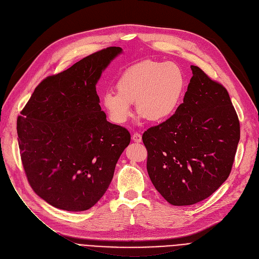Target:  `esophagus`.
Returning <instances> with one entry per match:
<instances>
[{"label":"esophagus","mask_w":259,"mask_h":259,"mask_svg":"<svg viewBox=\"0 0 259 259\" xmlns=\"http://www.w3.org/2000/svg\"><path fill=\"white\" fill-rule=\"evenodd\" d=\"M132 140H133V142H135V143H141V142H142V135H141V133H139V132L133 133Z\"/></svg>","instance_id":"1"}]
</instances>
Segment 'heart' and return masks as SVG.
Segmentation results:
<instances>
[{"mask_svg":"<svg viewBox=\"0 0 259 259\" xmlns=\"http://www.w3.org/2000/svg\"><path fill=\"white\" fill-rule=\"evenodd\" d=\"M187 88L182 68L170 62L144 60L130 66L116 83L117 91L103 95L110 118L122 125L133 114V103L144 117L155 122L168 120L179 111Z\"/></svg>","mask_w":259,"mask_h":259,"instance_id":"obj_1","label":"heart"}]
</instances>
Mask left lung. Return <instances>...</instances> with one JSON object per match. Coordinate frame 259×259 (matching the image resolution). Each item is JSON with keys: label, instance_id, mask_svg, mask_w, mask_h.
Instances as JSON below:
<instances>
[{"label": "left lung", "instance_id": "8db88e82", "mask_svg": "<svg viewBox=\"0 0 259 259\" xmlns=\"http://www.w3.org/2000/svg\"><path fill=\"white\" fill-rule=\"evenodd\" d=\"M191 70L179 111L142 138L149 178L173 206L194 205L226 182L240 138L227 89L199 67L192 65Z\"/></svg>", "mask_w": 259, "mask_h": 259}]
</instances>
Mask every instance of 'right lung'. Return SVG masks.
I'll list each match as a JSON object with an SVG mask.
<instances>
[{"instance_id": "add662e5", "label": "right lung", "mask_w": 259, "mask_h": 259, "mask_svg": "<svg viewBox=\"0 0 259 259\" xmlns=\"http://www.w3.org/2000/svg\"><path fill=\"white\" fill-rule=\"evenodd\" d=\"M120 47H108L44 78L17 120L25 174L33 191L66 211L93 207L130 144L129 131L106 119L98 80Z\"/></svg>"}]
</instances>
